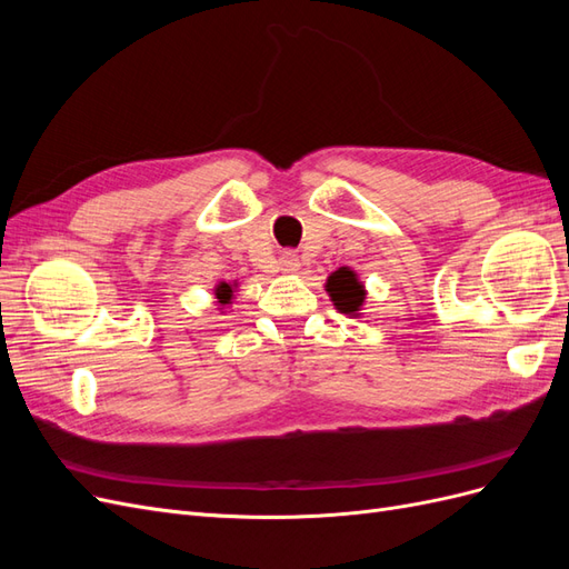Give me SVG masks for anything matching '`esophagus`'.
<instances>
[{
  "instance_id": "1",
  "label": "esophagus",
  "mask_w": 569,
  "mask_h": 569,
  "mask_svg": "<svg viewBox=\"0 0 569 569\" xmlns=\"http://www.w3.org/2000/svg\"><path fill=\"white\" fill-rule=\"evenodd\" d=\"M280 268L284 272H297L301 268V261H299V253L297 251H282L280 256Z\"/></svg>"
}]
</instances>
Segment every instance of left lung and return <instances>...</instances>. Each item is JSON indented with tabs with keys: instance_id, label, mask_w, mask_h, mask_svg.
<instances>
[{
	"instance_id": "left-lung-1",
	"label": "left lung",
	"mask_w": 569,
	"mask_h": 569,
	"mask_svg": "<svg viewBox=\"0 0 569 569\" xmlns=\"http://www.w3.org/2000/svg\"><path fill=\"white\" fill-rule=\"evenodd\" d=\"M327 295H330L337 311L343 316H360V306L366 301V287L358 282V274L351 268H339L327 278Z\"/></svg>"
}]
</instances>
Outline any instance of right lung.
I'll return each instance as SVG.
<instances>
[{
  "label": "right lung",
  "instance_id": "1",
  "mask_svg": "<svg viewBox=\"0 0 569 569\" xmlns=\"http://www.w3.org/2000/svg\"><path fill=\"white\" fill-rule=\"evenodd\" d=\"M234 287H237V282H220V284H216V299H218V306H222L226 308L228 303H232V299H234Z\"/></svg>",
  "mask_w": 569,
  "mask_h": 569
}]
</instances>
